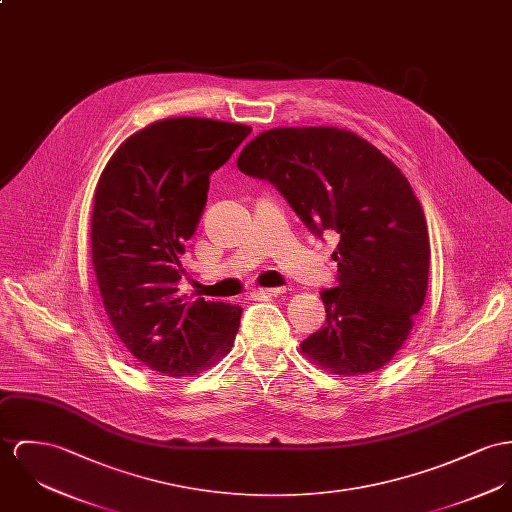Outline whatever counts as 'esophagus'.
I'll list each match as a JSON object with an SVG mask.
<instances>
[{
    "label": "esophagus",
    "instance_id": "esophagus-1",
    "mask_svg": "<svg viewBox=\"0 0 512 512\" xmlns=\"http://www.w3.org/2000/svg\"><path fill=\"white\" fill-rule=\"evenodd\" d=\"M284 292V288H257L253 292L255 298H271V296H280Z\"/></svg>",
    "mask_w": 512,
    "mask_h": 512
}]
</instances>
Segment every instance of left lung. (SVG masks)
Listing matches in <instances>:
<instances>
[{
    "label": "left lung",
    "instance_id": "left-lung-1",
    "mask_svg": "<svg viewBox=\"0 0 512 512\" xmlns=\"http://www.w3.org/2000/svg\"><path fill=\"white\" fill-rule=\"evenodd\" d=\"M241 173L267 179L302 222L339 237V284L323 290L327 321L300 351L321 370L362 376L386 366L425 304L431 243L419 198L392 159L351 130L280 126L239 154Z\"/></svg>",
    "mask_w": 512,
    "mask_h": 512
}]
</instances>
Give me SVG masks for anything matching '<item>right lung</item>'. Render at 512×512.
<instances>
[{"mask_svg": "<svg viewBox=\"0 0 512 512\" xmlns=\"http://www.w3.org/2000/svg\"><path fill=\"white\" fill-rule=\"evenodd\" d=\"M249 132L214 118L156 120L118 146L95 187L91 261L103 308L126 351L161 376H195L234 347L243 310L187 302L177 280L210 175Z\"/></svg>", "mask_w": 512, "mask_h": 512, "instance_id": "obj_1", "label": "right lung"}]
</instances>
